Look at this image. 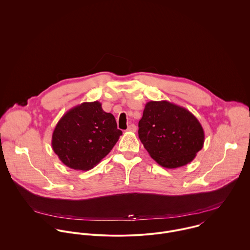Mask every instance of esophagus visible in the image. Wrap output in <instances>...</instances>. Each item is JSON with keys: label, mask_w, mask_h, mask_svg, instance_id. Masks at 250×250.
<instances>
[{"label": "esophagus", "mask_w": 250, "mask_h": 250, "mask_svg": "<svg viewBox=\"0 0 250 250\" xmlns=\"http://www.w3.org/2000/svg\"><path fill=\"white\" fill-rule=\"evenodd\" d=\"M127 131H130V132H136L137 131V127L135 124H131L128 126L127 128Z\"/></svg>", "instance_id": "1"}]
</instances>
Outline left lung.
I'll use <instances>...</instances> for the list:
<instances>
[{"instance_id": "8db88e82", "label": "left lung", "mask_w": 250, "mask_h": 250, "mask_svg": "<svg viewBox=\"0 0 250 250\" xmlns=\"http://www.w3.org/2000/svg\"><path fill=\"white\" fill-rule=\"evenodd\" d=\"M139 138L152 159L167 168L190 163L204 144V131L187 108L168 101L146 103Z\"/></svg>"}]
</instances>
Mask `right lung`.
I'll return each mask as SVG.
<instances>
[{
    "mask_svg": "<svg viewBox=\"0 0 250 250\" xmlns=\"http://www.w3.org/2000/svg\"><path fill=\"white\" fill-rule=\"evenodd\" d=\"M121 135L114 116L104 111L100 102H84L60 119L52 147L66 167L84 171L98 165Z\"/></svg>",
    "mask_w": 250,
    "mask_h": 250,
    "instance_id": "obj_1",
    "label": "right lung"
}]
</instances>
